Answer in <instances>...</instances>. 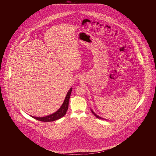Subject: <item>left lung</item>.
I'll list each match as a JSON object with an SVG mask.
<instances>
[{
	"instance_id": "1",
	"label": "left lung",
	"mask_w": 156,
	"mask_h": 156,
	"mask_svg": "<svg viewBox=\"0 0 156 156\" xmlns=\"http://www.w3.org/2000/svg\"><path fill=\"white\" fill-rule=\"evenodd\" d=\"M90 110H91V112H92V113H93V114L94 115V116H96V117H97V118H98V119H102V120H103V119H104V118H101V117H100V116H98L97 114H95V112H94V111H92V109H90ZM105 120H106V119H105Z\"/></svg>"
}]
</instances>
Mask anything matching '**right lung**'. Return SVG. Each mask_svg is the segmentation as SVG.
I'll return each mask as SVG.
<instances>
[{
    "label": "right lung",
    "mask_w": 156,
    "mask_h": 156,
    "mask_svg": "<svg viewBox=\"0 0 156 156\" xmlns=\"http://www.w3.org/2000/svg\"><path fill=\"white\" fill-rule=\"evenodd\" d=\"M72 89L73 88H71L67 92V96L64 99L63 104L57 111L55 112V113H52L51 115H50L45 117L40 118V117H35L33 116H31L34 119L40 120L41 122H52L62 118L66 114L68 108V103H69V98L71 96V93L72 92Z\"/></svg>",
    "instance_id": "right-lung-1"
}]
</instances>
